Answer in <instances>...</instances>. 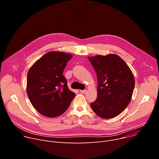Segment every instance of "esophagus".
<instances>
[{
	"label": "esophagus",
	"instance_id": "obj_1",
	"mask_svg": "<svg viewBox=\"0 0 159 159\" xmlns=\"http://www.w3.org/2000/svg\"><path fill=\"white\" fill-rule=\"evenodd\" d=\"M80 93L81 94H85L86 93H87V91H86V90H80Z\"/></svg>",
	"mask_w": 159,
	"mask_h": 159
}]
</instances>
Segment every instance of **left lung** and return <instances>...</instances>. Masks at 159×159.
Returning <instances> with one entry per match:
<instances>
[{
    "instance_id": "8db88e82",
    "label": "left lung",
    "mask_w": 159,
    "mask_h": 159,
    "mask_svg": "<svg viewBox=\"0 0 159 159\" xmlns=\"http://www.w3.org/2000/svg\"><path fill=\"white\" fill-rule=\"evenodd\" d=\"M98 79V96L91 103L93 110L103 119L117 117L128 106L135 81L133 72L119 56L110 54L88 57Z\"/></svg>"
}]
</instances>
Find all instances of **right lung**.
I'll return each mask as SVG.
<instances>
[{"mask_svg":"<svg viewBox=\"0 0 159 159\" xmlns=\"http://www.w3.org/2000/svg\"><path fill=\"white\" fill-rule=\"evenodd\" d=\"M72 55L51 51L38 60L27 74L26 92L33 107L48 117L62 115L75 94L67 85L63 70Z\"/></svg>","mask_w":159,"mask_h":159,"instance_id":"add662e5","label":"right lung"}]
</instances>
